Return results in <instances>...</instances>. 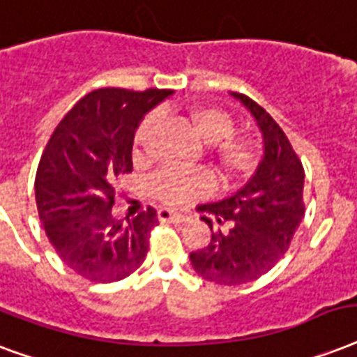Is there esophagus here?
<instances>
[{"label":"esophagus","instance_id":"34e87169","mask_svg":"<svg viewBox=\"0 0 357 357\" xmlns=\"http://www.w3.org/2000/svg\"><path fill=\"white\" fill-rule=\"evenodd\" d=\"M157 219L162 222H170V221H176V222H183L189 219V213L187 211H181V209H168V208H160L157 211Z\"/></svg>","mask_w":357,"mask_h":357}]
</instances>
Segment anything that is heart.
Returning a JSON list of instances; mask_svg holds the SVG:
<instances>
[{
	"label": "heart",
	"instance_id": "obj_1",
	"mask_svg": "<svg viewBox=\"0 0 357 357\" xmlns=\"http://www.w3.org/2000/svg\"><path fill=\"white\" fill-rule=\"evenodd\" d=\"M189 119L206 142H211V157L221 178L228 183L249 179L264 160V144L258 136L236 135V119L217 106L190 110ZM159 125V114L149 112L138 123L132 136L135 157L142 159ZM155 197L168 206H183L213 189V179L204 170L162 168L149 181Z\"/></svg>",
	"mask_w": 357,
	"mask_h": 357
}]
</instances>
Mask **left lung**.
<instances>
[{"label":"left lung","mask_w":357,"mask_h":357,"mask_svg":"<svg viewBox=\"0 0 357 357\" xmlns=\"http://www.w3.org/2000/svg\"><path fill=\"white\" fill-rule=\"evenodd\" d=\"M238 97L264 132L266 155L255 178L234 197L204 204L202 221L211 228L208 247L190 252V264L206 281L234 287L257 281L288 251L305 215V170L292 144L262 106Z\"/></svg>","instance_id":"left-lung-1"}]
</instances>
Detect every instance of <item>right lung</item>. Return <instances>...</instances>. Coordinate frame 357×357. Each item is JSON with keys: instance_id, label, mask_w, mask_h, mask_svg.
<instances>
[{"instance_id": "obj_1", "label": "right lung", "mask_w": 357, "mask_h": 357, "mask_svg": "<svg viewBox=\"0 0 357 357\" xmlns=\"http://www.w3.org/2000/svg\"><path fill=\"white\" fill-rule=\"evenodd\" d=\"M172 89L100 88L82 97L52 132L35 176L39 217L58 257L93 282H114L142 266L157 213L114 219L119 178L132 172V136Z\"/></svg>"}]
</instances>
